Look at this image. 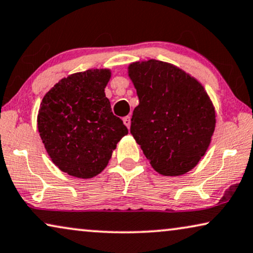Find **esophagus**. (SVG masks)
Listing matches in <instances>:
<instances>
[{"label": "esophagus", "instance_id": "esophagus-1", "mask_svg": "<svg viewBox=\"0 0 253 253\" xmlns=\"http://www.w3.org/2000/svg\"><path fill=\"white\" fill-rule=\"evenodd\" d=\"M123 123L126 124V126L127 127V129H129L130 126H131V119H130V116H126V118H123Z\"/></svg>", "mask_w": 253, "mask_h": 253}]
</instances>
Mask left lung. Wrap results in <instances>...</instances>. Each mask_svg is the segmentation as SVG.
Wrapping results in <instances>:
<instances>
[{"label": "left lung", "mask_w": 253, "mask_h": 253, "mask_svg": "<svg viewBox=\"0 0 253 253\" xmlns=\"http://www.w3.org/2000/svg\"><path fill=\"white\" fill-rule=\"evenodd\" d=\"M139 105L130 132L163 175L185 174L208 151L215 127L214 106L202 84L177 66L149 59L129 65Z\"/></svg>", "instance_id": "1"}]
</instances>
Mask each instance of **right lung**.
I'll return each mask as SVG.
<instances>
[{
    "label": "right lung",
    "mask_w": 253,
    "mask_h": 253,
    "mask_svg": "<svg viewBox=\"0 0 253 253\" xmlns=\"http://www.w3.org/2000/svg\"><path fill=\"white\" fill-rule=\"evenodd\" d=\"M111 75L107 68L68 75L47 91L40 106L38 127L47 155L72 177L99 174L127 134L105 94Z\"/></svg>",
    "instance_id": "obj_1"
}]
</instances>
